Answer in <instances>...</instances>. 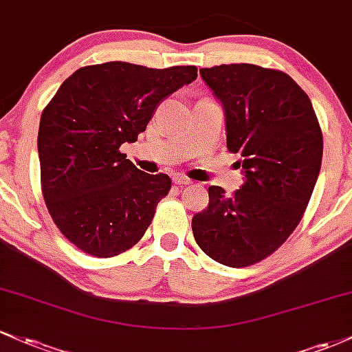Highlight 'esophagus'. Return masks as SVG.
I'll list each match as a JSON object with an SVG mask.
<instances>
[{
	"mask_svg": "<svg viewBox=\"0 0 352 352\" xmlns=\"http://www.w3.org/2000/svg\"><path fill=\"white\" fill-rule=\"evenodd\" d=\"M172 180H173V182H175L177 185H188V184H192V180L188 179V177L180 175V173H173Z\"/></svg>",
	"mask_w": 352,
	"mask_h": 352,
	"instance_id": "obj_1",
	"label": "esophagus"
}]
</instances>
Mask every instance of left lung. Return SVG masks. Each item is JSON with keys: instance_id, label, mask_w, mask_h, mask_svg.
Here are the masks:
<instances>
[{"instance_id": "8db88e82", "label": "left lung", "mask_w": 352, "mask_h": 352, "mask_svg": "<svg viewBox=\"0 0 352 352\" xmlns=\"http://www.w3.org/2000/svg\"><path fill=\"white\" fill-rule=\"evenodd\" d=\"M226 111L227 148L245 182L232 195L208 187L192 219L195 242L229 267L261 262L302 219L322 160V132L306 91L279 69L249 63L200 69Z\"/></svg>"}]
</instances>
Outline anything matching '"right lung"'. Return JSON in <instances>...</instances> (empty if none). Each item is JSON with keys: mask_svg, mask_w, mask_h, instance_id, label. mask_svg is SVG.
I'll return each instance as SVG.
<instances>
[{"mask_svg": "<svg viewBox=\"0 0 352 352\" xmlns=\"http://www.w3.org/2000/svg\"><path fill=\"white\" fill-rule=\"evenodd\" d=\"M195 78V67L108 61L76 69L46 105L41 192L60 232L85 254L113 257L144 237L172 180L138 170L120 146L137 142L160 102Z\"/></svg>", "mask_w": 352, "mask_h": 352, "instance_id": "1", "label": "right lung"}]
</instances>
